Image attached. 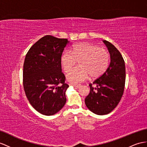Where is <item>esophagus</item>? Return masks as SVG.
Instances as JSON below:
<instances>
[{"label":"esophagus","mask_w":147,"mask_h":147,"mask_svg":"<svg viewBox=\"0 0 147 147\" xmlns=\"http://www.w3.org/2000/svg\"><path fill=\"white\" fill-rule=\"evenodd\" d=\"M69 85L73 86L74 87H76L77 88H79L80 87V84H74V83H69Z\"/></svg>","instance_id":"esophagus-1"}]
</instances>
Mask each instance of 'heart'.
<instances>
[{
	"instance_id": "1",
	"label": "heart",
	"mask_w": 147,
	"mask_h": 147,
	"mask_svg": "<svg viewBox=\"0 0 147 147\" xmlns=\"http://www.w3.org/2000/svg\"><path fill=\"white\" fill-rule=\"evenodd\" d=\"M70 51L64 53L61 56L63 69L67 73L80 61V66L71 70L67 76L71 83H79L89 78L100 76L107 69L109 55L104 48L88 43L75 45Z\"/></svg>"
}]
</instances>
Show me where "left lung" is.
Returning <instances> with one entry per match:
<instances>
[{
  "instance_id": "8db88e82",
  "label": "left lung",
  "mask_w": 147,
  "mask_h": 147,
  "mask_svg": "<svg viewBox=\"0 0 147 147\" xmlns=\"http://www.w3.org/2000/svg\"><path fill=\"white\" fill-rule=\"evenodd\" d=\"M110 53L111 62L105 73L90 84V92L85 99L89 109L97 115H106L117 106L123 95L125 82V62L114 45L103 40Z\"/></svg>"
}]
</instances>
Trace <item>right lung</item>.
Instances as JSON below:
<instances>
[{"instance_id":"obj_1","label":"right lung","mask_w":147,"mask_h":147,"mask_svg":"<svg viewBox=\"0 0 147 147\" xmlns=\"http://www.w3.org/2000/svg\"><path fill=\"white\" fill-rule=\"evenodd\" d=\"M69 41L46 35L30 48L24 64L23 84L26 96L35 109L45 115L59 112L66 102L61 56Z\"/></svg>"}]
</instances>
